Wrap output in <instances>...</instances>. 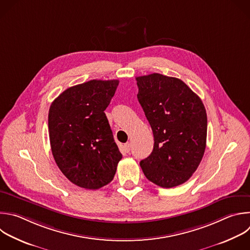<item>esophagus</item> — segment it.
<instances>
[{
  "instance_id": "1",
  "label": "esophagus",
  "mask_w": 250,
  "mask_h": 250,
  "mask_svg": "<svg viewBox=\"0 0 250 250\" xmlns=\"http://www.w3.org/2000/svg\"><path fill=\"white\" fill-rule=\"evenodd\" d=\"M124 150H125L126 153H128V152L130 151V144H129V143H125V144L124 145Z\"/></svg>"
}]
</instances>
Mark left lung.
Wrapping results in <instances>:
<instances>
[{
    "label": "left lung",
    "instance_id": "8db88e82",
    "mask_svg": "<svg viewBox=\"0 0 250 250\" xmlns=\"http://www.w3.org/2000/svg\"><path fill=\"white\" fill-rule=\"evenodd\" d=\"M137 99L154 135L152 153L140 161L145 177L171 188L186 183L204 155L207 115L201 99L176 77L160 73L136 77Z\"/></svg>",
    "mask_w": 250,
    "mask_h": 250
}]
</instances>
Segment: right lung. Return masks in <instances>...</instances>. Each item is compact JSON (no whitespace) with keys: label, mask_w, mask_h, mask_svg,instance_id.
Listing matches in <instances>:
<instances>
[{"label":"right lung","mask_w":250,"mask_h":250,"mask_svg":"<svg viewBox=\"0 0 250 250\" xmlns=\"http://www.w3.org/2000/svg\"><path fill=\"white\" fill-rule=\"evenodd\" d=\"M119 80L93 79L61 93L52 103L48 127L53 157L75 186L98 189L115 177L122 154L104 111Z\"/></svg>","instance_id":"1"}]
</instances>
